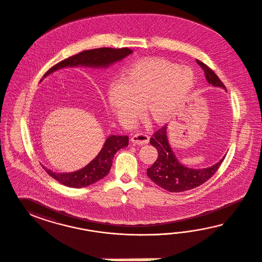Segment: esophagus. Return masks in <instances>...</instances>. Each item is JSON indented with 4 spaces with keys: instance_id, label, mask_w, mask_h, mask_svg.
Listing matches in <instances>:
<instances>
[{
    "instance_id": "34e87169",
    "label": "esophagus",
    "mask_w": 262,
    "mask_h": 262,
    "mask_svg": "<svg viewBox=\"0 0 262 262\" xmlns=\"http://www.w3.org/2000/svg\"><path fill=\"white\" fill-rule=\"evenodd\" d=\"M132 142L136 145H145V144H148L149 143V136L147 135H144V134H136L132 137Z\"/></svg>"
}]
</instances>
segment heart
Here are the masks:
<instances>
[{"label":"heart","mask_w":262,"mask_h":262,"mask_svg":"<svg viewBox=\"0 0 262 262\" xmlns=\"http://www.w3.org/2000/svg\"><path fill=\"white\" fill-rule=\"evenodd\" d=\"M195 82V74L188 66L161 58L145 59L127 68L120 86L107 90L106 103L125 125H130L139 117L142 105L151 122L164 124Z\"/></svg>","instance_id":"1"}]
</instances>
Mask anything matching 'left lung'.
Masks as SVG:
<instances>
[{"mask_svg": "<svg viewBox=\"0 0 262 262\" xmlns=\"http://www.w3.org/2000/svg\"><path fill=\"white\" fill-rule=\"evenodd\" d=\"M197 63L205 72L206 80L215 88L226 89L221 79L206 64L197 59ZM159 152L158 159L147 169V176L156 184L169 192L190 190L209 180L221 165L225 157L212 166L202 169H193L183 165L174 156L167 137V126L155 133L150 140Z\"/></svg>", "mask_w": 262, "mask_h": 262, "instance_id": "obj_1", "label": "left lung"}]
</instances>
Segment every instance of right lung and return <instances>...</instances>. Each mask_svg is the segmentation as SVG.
<instances>
[{
	"mask_svg": "<svg viewBox=\"0 0 262 262\" xmlns=\"http://www.w3.org/2000/svg\"><path fill=\"white\" fill-rule=\"evenodd\" d=\"M130 54H133V50L128 48H99L83 51L53 66L44 75L43 78L66 67L86 66L92 68H107L108 66L118 62ZM127 135H111L106 138L102 150L97 155L95 159L91 160L86 166L78 171L71 173H56L43 165L42 167L52 178H54L58 183H62L63 185L73 188L85 187L100 181L110 173L114 155L120 149L127 147Z\"/></svg>",
	"mask_w": 262,
	"mask_h": 262,
	"instance_id": "right-lung-1",
	"label": "right lung"
}]
</instances>
